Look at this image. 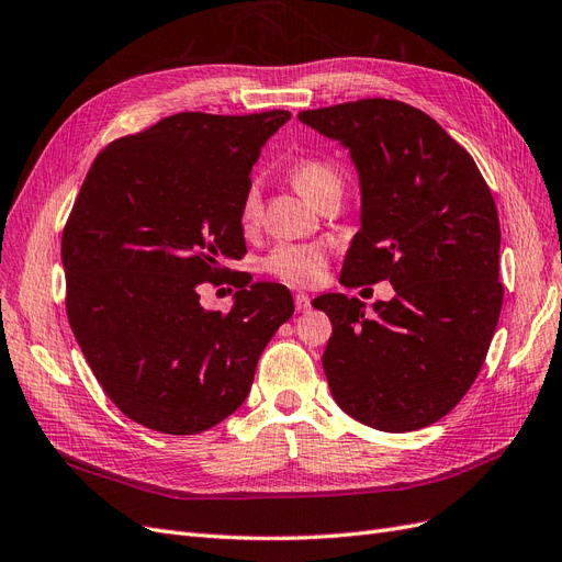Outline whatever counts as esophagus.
I'll return each mask as SVG.
<instances>
[{"mask_svg":"<svg viewBox=\"0 0 562 562\" xmlns=\"http://www.w3.org/2000/svg\"><path fill=\"white\" fill-rule=\"evenodd\" d=\"M294 305H296L299 313H307V311H311V296H307V294H296L294 296Z\"/></svg>","mask_w":562,"mask_h":562,"instance_id":"1","label":"esophagus"}]
</instances>
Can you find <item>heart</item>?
<instances>
[{"mask_svg": "<svg viewBox=\"0 0 562 562\" xmlns=\"http://www.w3.org/2000/svg\"><path fill=\"white\" fill-rule=\"evenodd\" d=\"M294 187L301 191L307 201H315V198L331 187H340V175L336 168L324 160L303 158L292 168ZM261 216V198L259 189L249 187L243 205H240V222L245 228H255ZM324 263V249L317 245H278L270 255L263 259V270L268 276H273L289 284H315L322 276Z\"/></svg>", "mask_w": 562, "mask_h": 562, "instance_id": "heart-1", "label": "heart"}]
</instances>
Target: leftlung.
I'll return each instance as SVG.
<instances>
[{
  "instance_id": "8db88e82",
  "label": "left lung",
  "mask_w": 562,
  "mask_h": 562,
  "mask_svg": "<svg viewBox=\"0 0 562 562\" xmlns=\"http://www.w3.org/2000/svg\"><path fill=\"white\" fill-rule=\"evenodd\" d=\"M299 121L350 151L359 231L340 284L390 280L392 301H313L331 319L322 355L336 404L383 431H413L456 408L476 380L502 311L499 220L474 158L400 100H357Z\"/></svg>"
}]
</instances>
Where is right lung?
<instances>
[{"label": "right lung", "mask_w": 562, "mask_h": 562, "mask_svg": "<svg viewBox=\"0 0 562 562\" xmlns=\"http://www.w3.org/2000/svg\"><path fill=\"white\" fill-rule=\"evenodd\" d=\"M292 119L182 112L102 149L63 233L67 317L106 396L162 434H198L247 400L294 299L245 282L228 313L198 284L245 247L240 205L266 142Z\"/></svg>", "instance_id": "obj_1"}]
</instances>
